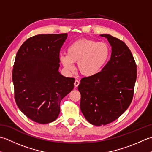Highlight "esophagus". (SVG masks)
Listing matches in <instances>:
<instances>
[{
    "label": "esophagus",
    "mask_w": 152,
    "mask_h": 152,
    "mask_svg": "<svg viewBox=\"0 0 152 152\" xmlns=\"http://www.w3.org/2000/svg\"><path fill=\"white\" fill-rule=\"evenodd\" d=\"M74 87H75V88H77V87H78L79 86V84H80V82L78 81V80H76L75 82H74Z\"/></svg>",
    "instance_id": "esophagus-1"
}]
</instances>
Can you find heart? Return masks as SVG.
Wrapping results in <instances>:
<instances>
[{
  "label": "heart",
  "mask_w": 152,
  "mask_h": 152,
  "mask_svg": "<svg viewBox=\"0 0 152 152\" xmlns=\"http://www.w3.org/2000/svg\"><path fill=\"white\" fill-rule=\"evenodd\" d=\"M110 53L109 46L105 42L80 39L71 44L67 49V53H61L59 59L68 72H72L74 63H77L80 74L89 77L96 75L103 69Z\"/></svg>",
  "instance_id": "obj_1"
}]
</instances>
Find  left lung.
<instances>
[{
  "label": "left lung",
  "mask_w": 152,
  "mask_h": 152,
  "mask_svg": "<svg viewBox=\"0 0 152 152\" xmlns=\"http://www.w3.org/2000/svg\"><path fill=\"white\" fill-rule=\"evenodd\" d=\"M101 36L112 46L110 59L96 75L82 78L78 88L82 114L96 126L108 124L124 114L133 100L137 80V64L127 45L110 34Z\"/></svg>",
  "instance_id": "obj_1"
}]
</instances>
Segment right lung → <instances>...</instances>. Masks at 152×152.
Instances as JSON below:
<instances>
[{
  "instance_id": "right-lung-1",
  "label": "right lung",
  "mask_w": 152,
  "mask_h": 152,
  "mask_svg": "<svg viewBox=\"0 0 152 152\" xmlns=\"http://www.w3.org/2000/svg\"><path fill=\"white\" fill-rule=\"evenodd\" d=\"M66 38L67 33L36 35L16 55L12 72L16 104L38 124L56 120L61 100L74 88L75 79L59 72L60 50Z\"/></svg>"
}]
</instances>
